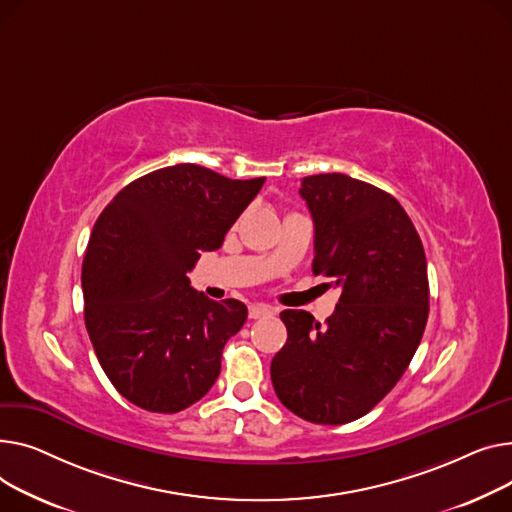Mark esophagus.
I'll list each match as a JSON object with an SVG mask.
<instances>
[{
    "instance_id": "34e87169",
    "label": "esophagus",
    "mask_w": 512,
    "mask_h": 512,
    "mask_svg": "<svg viewBox=\"0 0 512 512\" xmlns=\"http://www.w3.org/2000/svg\"><path fill=\"white\" fill-rule=\"evenodd\" d=\"M250 318L252 320H260V318H268V316H273L275 312H273V308H268V306H250Z\"/></svg>"
}]
</instances>
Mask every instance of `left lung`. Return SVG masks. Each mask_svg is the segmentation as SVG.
Wrapping results in <instances>:
<instances>
[{
	"mask_svg": "<svg viewBox=\"0 0 512 512\" xmlns=\"http://www.w3.org/2000/svg\"><path fill=\"white\" fill-rule=\"evenodd\" d=\"M314 221V275L341 287L326 324L285 310L287 343L270 362L279 401L312 424L374 409L407 370L430 312L422 239L397 198L343 173L302 179Z\"/></svg>",
	"mask_w": 512,
	"mask_h": 512,
	"instance_id": "obj_1",
	"label": "left lung"
}]
</instances>
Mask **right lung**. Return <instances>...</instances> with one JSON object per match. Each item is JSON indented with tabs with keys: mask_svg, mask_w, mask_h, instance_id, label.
<instances>
[{
	"mask_svg": "<svg viewBox=\"0 0 512 512\" xmlns=\"http://www.w3.org/2000/svg\"><path fill=\"white\" fill-rule=\"evenodd\" d=\"M266 177L229 179L182 163L138 177L97 219L82 262L84 322L117 393L153 413L200 401L248 308L190 287L200 252L256 198Z\"/></svg>",
	"mask_w": 512,
	"mask_h": 512,
	"instance_id": "obj_1",
	"label": "right lung"
}]
</instances>
